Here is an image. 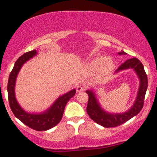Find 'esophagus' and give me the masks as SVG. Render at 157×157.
I'll return each mask as SVG.
<instances>
[{
  "instance_id": "34e87169",
  "label": "esophagus",
  "mask_w": 157,
  "mask_h": 157,
  "mask_svg": "<svg viewBox=\"0 0 157 157\" xmlns=\"http://www.w3.org/2000/svg\"><path fill=\"white\" fill-rule=\"evenodd\" d=\"M85 90V87L82 86H77L76 88L77 92H80V91H83Z\"/></svg>"
}]
</instances>
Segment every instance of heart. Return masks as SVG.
I'll return each mask as SVG.
<instances>
[{
    "instance_id": "1",
    "label": "heart",
    "mask_w": 157,
    "mask_h": 157,
    "mask_svg": "<svg viewBox=\"0 0 157 157\" xmlns=\"http://www.w3.org/2000/svg\"><path fill=\"white\" fill-rule=\"evenodd\" d=\"M114 62L111 57L99 56L93 59L88 64V68L92 71H99V75L102 77L109 76L114 69Z\"/></svg>"
}]
</instances>
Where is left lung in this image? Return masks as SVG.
<instances>
[{"mask_svg": "<svg viewBox=\"0 0 157 157\" xmlns=\"http://www.w3.org/2000/svg\"><path fill=\"white\" fill-rule=\"evenodd\" d=\"M119 55H125V52L121 51L118 53ZM131 68L135 71L140 80V86L137 91L135 101L127 111L122 113H110L106 111L100 105L97 95L93 89L86 90V92L89 94V101L87 105L88 114L91 120L99 125L105 128H112L122 125L130 119L137 115L143 107L144 99L147 89V77L144 70L143 65L137 58L133 57L128 59L123 63L117 69L116 73L125 69Z\"/></svg>", "mask_w": 157, "mask_h": 157, "instance_id": "8db88e82", "label": "left lung"}]
</instances>
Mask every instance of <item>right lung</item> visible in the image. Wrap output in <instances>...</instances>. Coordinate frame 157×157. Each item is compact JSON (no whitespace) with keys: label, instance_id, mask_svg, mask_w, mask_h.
<instances>
[{"label":"right lung","instance_id":"obj_1","mask_svg":"<svg viewBox=\"0 0 157 157\" xmlns=\"http://www.w3.org/2000/svg\"><path fill=\"white\" fill-rule=\"evenodd\" d=\"M37 54V50L34 49L26 52L17 59L9 77L7 91L11 110L16 117L34 130L47 131L60 122L63 117L66 103L71 97L75 96L76 90L72 89L61 95L48 109L45 110L43 112L29 113L23 110L16 100L15 92L16 79L23 65L35 57Z\"/></svg>","mask_w":157,"mask_h":157}]
</instances>
